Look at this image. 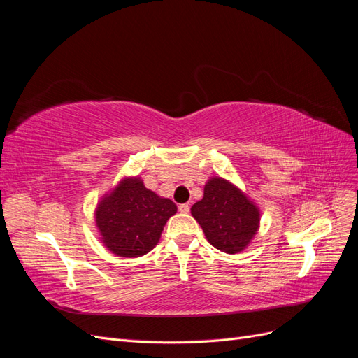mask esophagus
I'll use <instances>...</instances> for the list:
<instances>
[{"label": "esophagus", "instance_id": "obj_1", "mask_svg": "<svg viewBox=\"0 0 358 358\" xmlns=\"http://www.w3.org/2000/svg\"><path fill=\"white\" fill-rule=\"evenodd\" d=\"M179 212L180 213H188L189 212V204L188 203H183L179 206Z\"/></svg>", "mask_w": 358, "mask_h": 358}]
</instances>
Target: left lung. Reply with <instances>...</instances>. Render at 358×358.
I'll return each mask as SVG.
<instances>
[{
	"label": "left lung",
	"instance_id": "8db88e82",
	"mask_svg": "<svg viewBox=\"0 0 358 358\" xmlns=\"http://www.w3.org/2000/svg\"><path fill=\"white\" fill-rule=\"evenodd\" d=\"M191 215L200 224L208 242L225 254H237L246 249L262 220L257 203L221 176L208 179L203 199L192 204Z\"/></svg>",
	"mask_w": 358,
	"mask_h": 358
}]
</instances>
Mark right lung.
<instances>
[{
    "label": "right lung",
    "instance_id": "right-lung-1",
    "mask_svg": "<svg viewBox=\"0 0 358 358\" xmlns=\"http://www.w3.org/2000/svg\"><path fill=\"white\" fill-rule=\"evenodd\" d=\"M176 212V204L148 189L142 178L124 176L96 203L94 218L101 243L112 254L137 258L157 246Z\"/></svg>",
    "mask_w": 358,
    "mask_h": 358
}]
</instances>
